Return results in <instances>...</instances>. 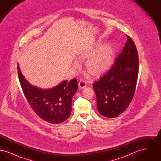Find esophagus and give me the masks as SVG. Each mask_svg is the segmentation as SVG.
I'll return each mask as SVG.
<instances>
[{
  "label": "esophagus",
  "instance_id": "obj_1",
  "mask_svg": "<svg viewBox=\"0 0 161 161\" xmlns=\"http://www.w3.org/2000/svg\"><path fill=\"white\" fill-rule=\"evenodd\" d=\"M78 86L80 88H85L86 87V82L84 81V80H80L79 82H78Z\"/></svg>",
  "mask_w": 161,
  "mask_h": 161
}]
</instances>
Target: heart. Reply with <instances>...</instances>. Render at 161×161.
Returning a JSON list of instances; mask_svg holds the SVG:
<instances>
[{
    "label": "heart",
    "mask_w": 161,
    "mask_h": 161,
    "mask_svg": "<svg viewBox=\"0 0 161 161\" xmlns=\"http://www.w3.org/2000/svg\"><path fill=\"white\" fill-rule=\"evenodd\" d=\"M97 45L90 51L82 54L83 57L86 58L93 54L96 49L100 47ZM115 55V49L111 45H104L101 47L95 54L91 56L86 62V68L87 71L92 75L97 76L104 73L111 66ZM74 64L78 65V63L75 62Z\"/></svg>",
    "instance_id": "heart-1"
}]
</instances>
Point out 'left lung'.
Segmentation results:
<instances>
[{
	"label": "left lung",
	"instance_id": "1",
	"mask_svg": "<svg viewBox=\"0 0 161 161\" xmlns=\"http://www.w3.org/2000/svg\"><path fill=\"white\" fill-rule=\"evenodd\" d=\"M115 63L93 83L97 106L101 115L115 118L129 106L135 92L139 72L136 46L130 37Z\"/></svg>",
	"mask_w": 161,
	"mask_h": 161
}]
</instances>
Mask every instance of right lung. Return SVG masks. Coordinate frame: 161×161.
Wrapping results in <instances>:
<instances>
[{"instance_id":"add662e5","label":"right lung","mask_w":161,"mask_h":161,"mask_svg":"<svg viewBox=\"0 0 161 161\" xmlns=\"http://www.w3.org/2000/svg\"><path fill=\"white\" fill-rule=\"evenodd\" d=\"M18 76L23 93L38 116L52 124L66 121L71 114L72 99L78 89L77 79L64 81L54 88L42 90L30 84L17 65Z\"/></svg>"}]
</instances>
